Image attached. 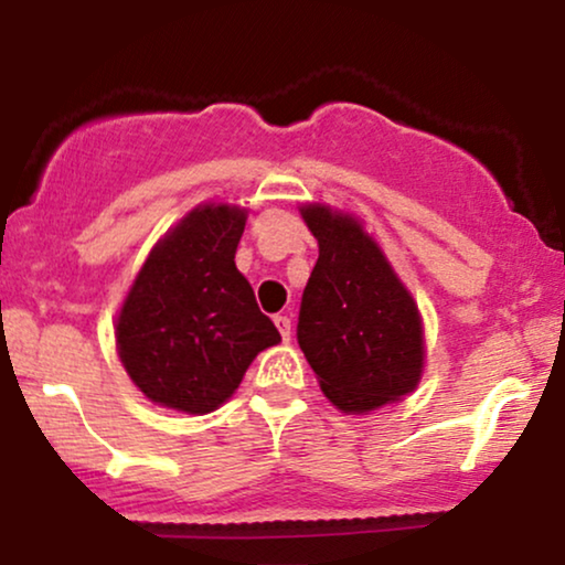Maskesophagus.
<instances>
[{"mask_svg":"<svg viewBox=\"0 0 565 565\" xmlns=\"http://www.w3.org/2000/svg\"><path fill=\"white\" fill-rule=\"evenodd\" d=\"M274 323L278 327V332H281V340H289V337H291V319H289V316L278 313V316H274Z\"/></svg>","mask_w":565,"mask_h":565,"instance_id":"1","label":"esophagus"}]
</instances>
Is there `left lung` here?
<instances>
[{"label":"left lung","mask_w":565,"mask_h":565,"mask_svg":"<svg viewBox=\"0 0 565 565\" xmlns=\"http://www.w3.org/2000/svg\"><path fill=\"white\" fill-rule=\"evenodd\" d=\"M319 260L302 291L297 342L323 395L342 412H372L417 387L423 319L364 225L323 204L302 206Z\"/></svg>","instance_id":"1"}]
</instances>
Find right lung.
Masks as SVG:
<instances>
[{
	"mask_svg": "<svg viewBox=\"0 0 565 565\" xmlns=\"http://www.w3.org/2000/svg\"><path fill=\"white\" fill-rule=\"evenodd\" d=\"M246 210L201 204L142 263L116 319V350L146 398L215 412L260 350L281 342L236 268Z\"/></svg>",
	"mask_w": 565,
	"mask_h": 565,
	"instance_id": "add662e5",
	"label": "right lung"
}]
</instances>
